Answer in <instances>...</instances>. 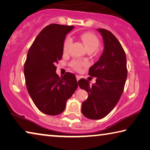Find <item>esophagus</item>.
Segmentation results:
<instances>
[{"instance_id":"1","label":"esophagus","mask_w":150,"mask_h":150,"mask_svg":"<svg viewBox=\"0 0 150 150\" xmlns=\"http://www.w3.org/2000/svg\"><path fill=\"white\" fill-rule=\"evenodd\" d=\"M76 78H77V81H79L81 79V76L77 75H76Z\"/></svg>"}]
</instances>
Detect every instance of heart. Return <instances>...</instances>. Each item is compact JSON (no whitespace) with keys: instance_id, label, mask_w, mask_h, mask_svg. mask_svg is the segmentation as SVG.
Here are the masks:
<instances>
[{"instance_id":"1","label":"heart","mask_w":150,"mask_h":150,"mask_svg":"<svg viewBox=\"0 0 150 150\" xmlns=\"http://www.w3.org/2000/svg\"><path fill=\"white\" fill-rule=\"evenodd\" d=\"M80 37L81 41L83 42V44L85 45V47H86L88 52H93L98 48L99 45V41L98 38L93 33L89 32L83 33L80 36ZM72 42L73 39L70 36H68L65 38V41L63 42V46L64 53L68 52ZM84 65V63H83L79 60H73L70 63V66L76 71H79L81 68L82 67V66H83Z\"/></svg>"}]
</instances>
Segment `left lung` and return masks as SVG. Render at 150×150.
I'll return each mask as SVG.
<instances>
[{
  "label": "left lung",
  "instance_id": "1",
  "mask_svg": "<svg viewBox=\"0 0 150 150\" xmlns=\"http://www.w3.org/2000/svg\"><path fill=\"white\" fill-rule=\"evenodd\" d=\"M97 30L103 37V52L89 70V75L96 77V82L90 85L87 79L78 81L88 93L81 111L90 120H100L113 110L123 93L127 76L126 56L120 41L108 30Z\"/></svg>",
  "mask_w": 150,
  "mask_h": 150
}]
</instances>
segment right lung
I'll return each instance as SVG.
<instances>
[{
    "instance_id": "obj_1",
    "label": "right lung",
    "mask_w": 150,
    "mask_h": 150,
    "mask_svg": "<svg viewBox=\"0 0 150 150\" xmlns=\"http://www.w3.org/2000/svg\"><path fill=\"white\" fill-rule=\"evenodd\" d=\"M73 28L59 24L47 26L28 51L24 66L26 85L35 105L47 115L63 112L67 101L78 87L73 73L60 77L55 72V65L62 59L66 35Z\"/></svg>"
}]
</instances>
